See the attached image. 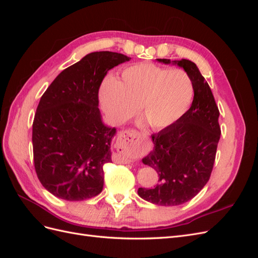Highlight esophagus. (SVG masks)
Listing matches in <instances>:
<instances>
[{
	"mask_svg": "<svg viewBox=\"0 0 258 258\" xmlns=\"http://www.w3.org/2000/svg\"><path fill=\"white\" fill-rule=\"evenodd\" d=\"M137 137V132L134 130H124L119 132L118 138H117V142H118L119 146L123 147L124 145L126 146H130L132 143H134V140ZM126 158V162H129L130 160H128V157H122Z\"/></svg>",
	"mask_w": 258,
	"mask_h": 258,
	"instance_id": "obj_1",
	"label": "esophagus"
}]
</instances>
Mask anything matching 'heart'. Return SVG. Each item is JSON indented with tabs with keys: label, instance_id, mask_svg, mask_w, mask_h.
Returning a JSON list of instances; mask_svg holds the SVG:
<instances>
[{
	"label": "heart",
	"instance_id": "heart-1",
	"mask_svg": "<svg viewBox=\"0 0 258 258\" xmlns=\"http://www.w3.org/2000/svg\"><path fill=\"white\" fill-rule=\"evenodd\" d=\"M194 95L189 75L153 63L124 69L119 81L106 80L100 90L101 106L112 124L139 113L153 129L174 123L188 110Z\"/></svg>",
	"mask_w": 258,
	"mask_h": 258
}]
</instances>
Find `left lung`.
<instances>
[{
	"instance_id": "1",
	"label": "left lung",
	"mask_w": 258,
	"mask_h": 258,
	"mask_svg": "<svg viewBox=\"0 0 258 258\" xmlns=\"http://www.w3.org/2000/svg\"><path fill=\"white\" fill-rule=\"evenodd\" d=\"M177 64L189 75L194 86L191 106L171 126L153 135L154 150L142 159L157 171L153 188H139V196L158 206H178L204 188L212 172L221 138L220 111L213 93L197 66L190 60L157 59Z\"/></svg>"
}]
</instances>
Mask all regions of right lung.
Segmentation results:
<instances>
[{"label": "right lung", "mask_w": 258, "mask_h": 258, "mask_svg": "<svg viewBox=\"0 0 258 258\" xmlns=\"http://www.w3.org/2000/svg\"><path fill=\"white\" fill-rule=\"evenodd\" d=\"M130 59L112 51L88 53L42 96L32 126L33 159L38 179L53 196L81 201L102 191L116 129L102 122L99 88L111 69Z\"/></svg>", "instance_id": "right-lung-1"}]
</instances>
